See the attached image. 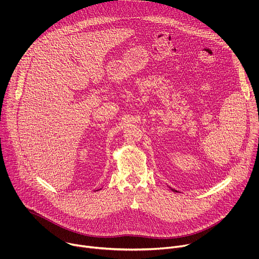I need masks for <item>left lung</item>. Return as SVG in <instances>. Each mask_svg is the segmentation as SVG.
<instances>
[{
	"label": "left lung",
	"instance_id": "1",
	"mask_svg": "<svg viewBox=\"0 0 259 259\" xmlns=\"http://www.w3.org/2000/svg\"><path fill=\"white\" fill-rule=\"evenodd\" d=\"M172 191H174V192H177V191H175V190H172Z\"/></svg>",
	"mask_w": 259,
	"mask_h": 259
}]
</instances>
